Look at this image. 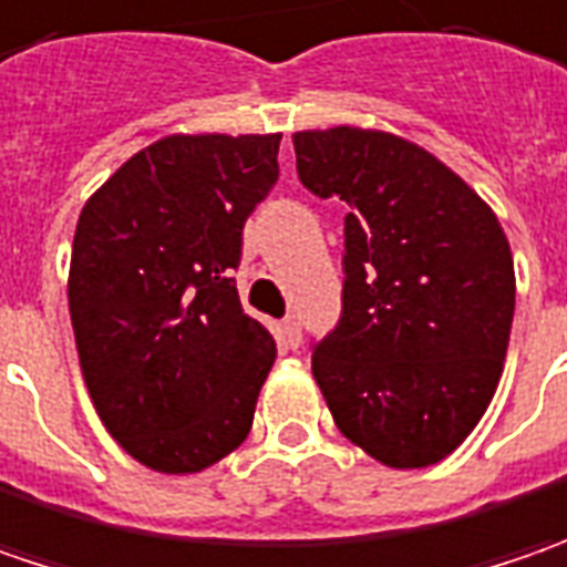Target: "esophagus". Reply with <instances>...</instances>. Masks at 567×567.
<instances>
[{"label":"esophagus","instance_id":"1","mask_svg":"<svg viewBox=\"0 0 567 567\" xmlns=\"http://www.w3.org/2000/svg\"><path fill=\"white\" fill-rule=\"evenodd\" d=\"M280 331H284V340H287V347H299V340H302V328H299V316H287L284 318V324H280Z\"/></svg>","mask_w":567,"mask_h":567}]
</instances>
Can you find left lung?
Here are the masks:
<instances>
[{"label":"left lung","mask_w":567,"mask_h":567,"mask_svg":"<svg viewBox=\"0 0 567 567\" xmlns=\"http://www.w3.org/2000/svg\"><path fill=\"white\" fill-rule=\"evenodd\" d=\"M293 144L302 186L347 205L343 316L312 375L369 457L432 467L483 420L505 369L508 236L451 166L401 135L334 125Z\"/></svg>","instance_id":"left-lung-1"}]
</instances>
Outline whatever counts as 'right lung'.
I'll use <instances>...</instances> for the list:
<instances>
[{
    "label": "right lung",
    "mask_w": 567,
    "mask_h": 567,
    "mask_svg": "<svg viewBox=\"0 0 567 567\" xmlns=\"http://www.w3.org/2000/svg\"><path fill=\"white\" fill-rule=\"evenodd\" d=\"M274 135H166L81 207L69 265L78 362L100 423L157 473L246 442L271 331L243 312V224L277 183Z\"/></svg>",
    "instance_id": "1"
}]
</instances>
